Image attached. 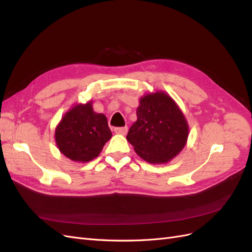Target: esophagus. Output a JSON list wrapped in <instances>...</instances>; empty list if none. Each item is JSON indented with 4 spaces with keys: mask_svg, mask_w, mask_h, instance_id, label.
<instances>
[{
    "mask_svg": "<svg viewBox=\"0 0 252 252\" xmlns=\"http://www.w3.org/2000/svg\"><path fill=\"white\" fill-rule=\"evenodd\" d=\"M128 131V128L127 127H117L114 128V132L118 133V134H126Z\"/></svg>",
    "mask_w": 252,
    "mask_h": 252,
    "instance_id": "obj_1",
    "label": "esophagus"
}]
</instances>
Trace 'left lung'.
<instances>
[{
    "label": "left lung",
    "instance_id": "left-lung-1",
    "mask_svg": "<svg viewBox=\"0 0 252 252\" xmlns=\"http://www.w3.org/2000/svg\"><path fill=\"white\" fill-rule=\"evenodd\" d=\"M136 120L126 136L136 155L151 164H164L185 147L188 124L179 106L163 91L140 98Z\"/></svg>",
    "mask_w": 252,
    "mask_h": 252
}]
</instances>
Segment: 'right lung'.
Here are the masks:
<instances>
[{"label":"right lung","mask_w":252,"mask_h":252,"mask_svg":"<svg viewBox=\"0 0 252 252\" xmlns=\"http://www.w3.org/2000/svg\"><path fill=\"white\" fill-rule=\"evenodd\" d=\"M56 143L62 154L74 162L96 158L112 133L107 118L93 109V102L79 104L64 114L56 128Z\"/></svg>","instance_id":"right-lung-1"}]
</instances>
